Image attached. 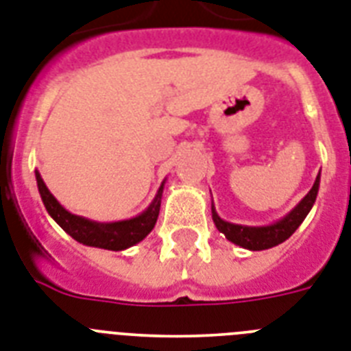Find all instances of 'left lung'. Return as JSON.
Masks as SVG:
<instances>
[{
    "instance_id": "obj_1",
    "label": "left lung",
    "mask_w": 351,
    "mask_h": 351,
    "mask_svg": "<svg viewBox=\"0 0 351 351\" xmlns=\"http://www.w3.org/2000/svg\"><path fill=\"white\" fill-rule=\"evenodd\" d=\"M319 182H321V171H319L317 178H315L312 189L306 193L303 200L295 205L294 209L290 210L289 215H285L281 220L274 221L270 225H259V227H250V225H240L230 223V221L221 220L218 213H216L215 205H210L213 210V221H215L216 229L220 230L221 234L234 245H240L243 249L249 250H265L272 249L276 245L283 243L285 240H289L290 236L294 234L295 229L303 223L310 209L314 207L315 198H317Z\"/></svg>"
}]
</instances>
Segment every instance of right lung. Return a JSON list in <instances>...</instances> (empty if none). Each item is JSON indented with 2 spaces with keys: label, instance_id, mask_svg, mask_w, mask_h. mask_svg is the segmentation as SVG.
Returning a JSON list of instances; mask_svg holds the SVG:
<instances>
[{
  "label": "right lung",
  "instance_id": "obj_1",
  "mask_svg": "<svg viewBox=\"0 0 351 351\" xmlns=\"http://www.w3.org/2000/svg\"><path fill=\"white\" fill-rule=\"evenodd\" d=\"M36 180H37V189L41 195V200L47 207L48 215L52 216L56 223L61 227L64 232L72 236L73 240L79 241L88 247H97V249H106V250H124L130 249L138 241H142L149 234L153 227L156 223L158 213H160V202H162V193H164V184L162 182L158 191H156L155 198L149 204L144 213H141L135 218L130 220H121V221H101L88 220L82 216L72 215L70 210H66L56 196L48 191L47 184L43 182L39 171L36 169Z\"/></svg>",
  "mask_w": 351,
  "mask_h": 351
}]
</instances>
